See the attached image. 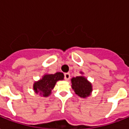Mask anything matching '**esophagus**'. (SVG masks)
Returning <instances> with one entry per match:
<instances>
[{
  "label": "esophagus",
  "instance_id": "1",
  "mask_svg": "<svg viewBox=\"0 0 129 129\" xmlns=\"http://www.w3.org/2000/svg\"><path fill=\"white\" fill-rule=\"evenodd\" d=\"M64 78L66 81H68L70 78V73H66L64 74Z\"/></svg>",
  "mask_w": 129,
  "mask_h": 129
}]
</instances>
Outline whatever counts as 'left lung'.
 I'll list each match as a JSON object with an SVG mask.
<instances>
[{"label": "left lung", "instance_id": "left-lung-1", "mask_svg": "<svg viewBox=\"0 0 129 129\" xmlns=\"http://www.w3.org/2000/svg\"><path fill=\"white\" fill-rule=\"evenodd\" d=\"M80 74H81L82 75L73 77L71 79V86L77 95L80 96L81 98L86 99L89 96H91L93 90L92 85L86 77L83 76V74H84L83 72H80Z\"/></svg>", "mask_w": 129, "mask_h": 129}]
</instances>
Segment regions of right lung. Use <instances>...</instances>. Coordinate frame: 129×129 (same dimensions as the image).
Returning <instances> with one entry per match:
<instances>
[{
    "mask_svg": "<svg viewBox=\"0 0 129 129\" xmlns=\"http://www.w3.org/2000/svg\"><path fill=\"white\" fill-rule=\"evenodd\" d=\"M64 79V75L62 72H57L55 74H45L42 79L35 81L33 83V90L35 94L40 96L48 97L52 93L58 81H62Z\"/></svg>",
    "mask_w": 129,
    "mask_h": 129,
    "instance_id": "add662e5",
    "label": "right lung"
}]
</instances>
